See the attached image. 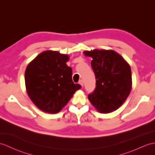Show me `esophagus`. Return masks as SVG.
Segmentation results:
<instances>
[{
    "mask_svg": "<svg viewBox=\"0 0 155 155\" xmlns=\"http://www.w3.org/2000/svg\"><path fill=\"white\" fill-rule=\"evenodd\" d=\"M79 84H80L82 86H83V85H84V82H83V81H82V80L79 81Z\"/></svg>",
    "mask_w": 155,
    "mask_h": 155,
    "instance_id": "obj_1",
    "label": "esophagus"
}]
</instances>
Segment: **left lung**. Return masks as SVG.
I'll use <instances>...</instances> for the list:
<instances>
[{
	"label": "left lung",
	"mask_w": 155,
	"mask_h": 155,
	"mask_svg": "<svg viewBox=\"0 0 155 155\" xmlns=\"http://www.w3.org/2000/svg\"><path fill=\"white\" fill-rule=\"evenodd\" d=\"M92 57L91 66L96 87L88 96L89 101L99 112L108 114L118 109L126 100L132 88L129 64L113 50L85 51Z\"/></svg>",
	"instance_id": "8db88e82"
}]
</instances>
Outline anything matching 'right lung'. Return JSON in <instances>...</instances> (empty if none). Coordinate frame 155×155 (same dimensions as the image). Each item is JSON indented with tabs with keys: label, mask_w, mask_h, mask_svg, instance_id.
Instances as JSON below:
<instances>
[{
	"label": "right lung",
	"mask_w": 155,
	"mask_h": 155,
	"mask_svg": "<svg viewBox=\"0 0 155 155\" xmlns=\"http://www.w3.org/2000/svg\"><path fill=\"white\" fill-rule=\"evenodd\" d=\"M69 57L56 51H45L28 64L25 72L28 94L39 109L57 114L81 88L72 80Z\"/></svg>",
	"instance_id": "1"
}]
</instances>
